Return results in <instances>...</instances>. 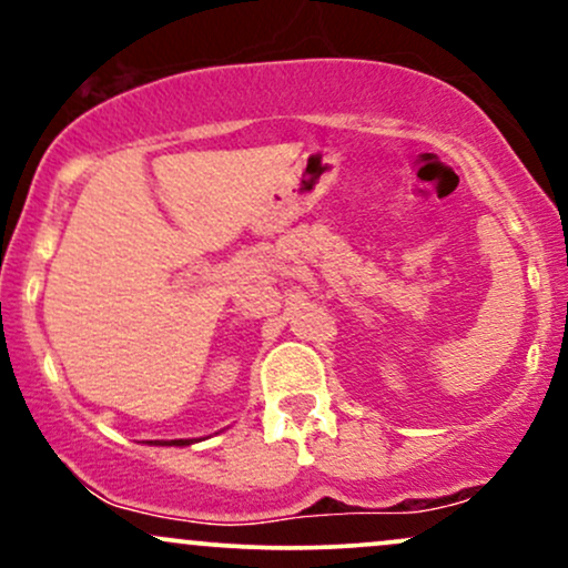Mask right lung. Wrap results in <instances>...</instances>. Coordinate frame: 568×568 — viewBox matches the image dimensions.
Returning <instances> with one entry per match:
<instances>
[{"label": "right lung", "mask_w": 568, "mask_h": 568, "mask_svg": "<svg viewBox=\"0 0 568 568\" xmlns=\"http://www.w3.org/2000/svg\"><path fill=\"white\" fill-rule=\"evenodd\" d=\"M197 439H171V443H165V439H155V443H146V445H176V447H186V445H194Z\"/></svg>", "instance_id": "add662e5"}]
</instances>
